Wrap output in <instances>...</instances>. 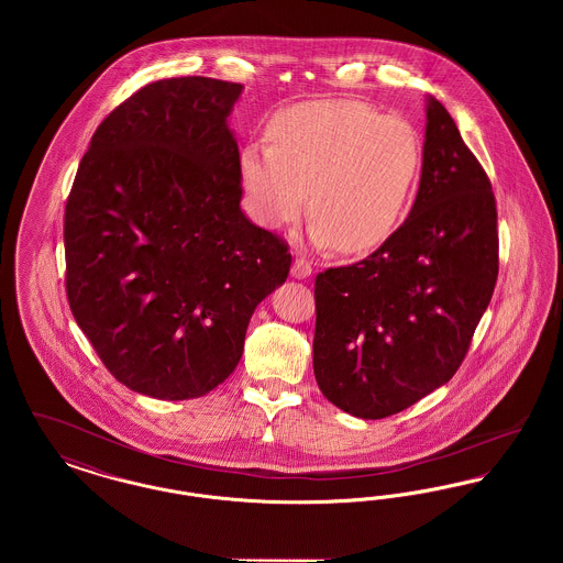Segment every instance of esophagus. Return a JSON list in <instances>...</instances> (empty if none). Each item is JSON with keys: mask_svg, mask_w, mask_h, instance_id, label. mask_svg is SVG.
Here are the masks:
<instances>
[{"mask_svg": "<svg viewBox=\"0 0 563 563\" xmlns=\"http://www.w3.org/2000/svg\"><path fill=\"white\" fill-rule=\"evenodd\" d=\"M291 274H294V278H308L312 274V264L303 257H295Z\"/></svg>", "mask_w": 563, "mask_h": 563, "instance_id": "obj_1", "label": "esophagus"}]
</instances>
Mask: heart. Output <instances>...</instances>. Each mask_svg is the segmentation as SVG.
Listing matches in <instances>:
<instances>
[{"instance_id": "heart-1", "label": "heart", "mask_w": 563, "mask_h": 563, "mask_svg": "<svg viewBox=\"0 0 563 563\" xmlns=\"http://www.w3.org/2000/svg\"><path fill=\"white\" fill-rule=\"evenodd\" d=\"M269 145L241 152L242 186L268 228L295 221L308 196L312 241L369 251L401 221L422 166V143L401 115L350 99L306 101L272 115Z\"/></svg>"}]
</instances>
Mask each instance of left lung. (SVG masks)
<instances>
[{"mask_svg":"<svg viewBox=\"0 0 563 563\" xmlns=\"http://www.w3.org/2000/svg\"><path fill=\"white\" fill-rule=\"evenodd\" d=\"M496 221L482 164L429 97L409 217L369 257L314 280V375L327 401L379 420L452 379L496 287Z\"/></svg>","mask_w":563,"mask_h":563,"instance_id":"left-lung-1","label":"left lung"}]
</instances>
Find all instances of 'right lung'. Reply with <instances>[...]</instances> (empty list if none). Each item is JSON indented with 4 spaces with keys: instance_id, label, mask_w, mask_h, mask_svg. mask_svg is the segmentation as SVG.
<instances>
[{
    "instance_id": "obj_1",
    "label": "right lung",
    "mask_w": 563,
    "mask_h": 563,
    "mask_svg": "<svg viewBox=\"0 0 563 563\" xmlns=\"http://www.w3.org/2000/svg\"><path fill=\"white\" fill-rule=\"evenodd\" d=\"M242 84L143 86L92 134L65 207V287L109 374L164 401L205 397L241 361L289 244L241 211L228 115Z\"/></svg>"
}]
</instances>
